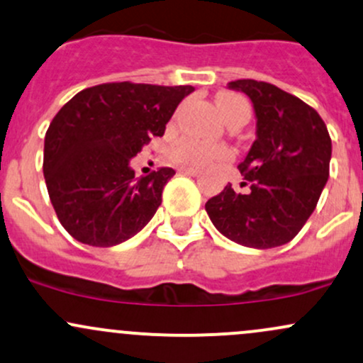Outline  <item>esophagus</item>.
Instances as JSON below:
<instances>
[{"mask_svg": "<svg viewBox=\"0 0 363 363\" xmlns=\"http://www.w3.org/2000/svg\"><path fill=\"white\" fill-rule=\"evenodd\" d=\"M181 174H186V175H200L201 172H200V170H196V169H191V167H182Z\"/></svg>", "mask_w": 363, "mask_h": 363, "instance_id": "34e87169", "label": "esophagus"}]
</instances>
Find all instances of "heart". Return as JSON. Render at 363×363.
Wrapping results in <instances>:
<instances>
[{"instance_id": "b5f03b06", "label": "heart", "mask_w": 363, "mask_h": 363, "mask_svg": "<svg viewBox=\"0 0 363 363\" xmlns=\"http://www.w3.org/2000/svg\"><path fill=\"white\" fill-rule=\"evenodd\" d=\"M217 108L222 118L229 122L234 117H246L250 115V105L240 94H220L217 98ZM170 157L174 162L188 167H208L215 162L227 160L230 151L225 146L210 145V143L198 141V139H182L170 150Z\"/></svg>"}]
</instances>
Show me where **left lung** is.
<instances>
[{"mask_svg": "<svg viewBox=\"0 0 363 363\" xmlns=\"http://www.w3.org/2000/svg\"><path fill=\"white\" fill-rule=\"evenodd\" d=\"M227 87L252 99L257 117V139L238 165L250 189L236 193L227 184L205 210L227 240L276 248L300 233L328 182V127L312 106L269 82L240 79Z\"/></svg>", "mask_w": 363, "mask_h": 363, "instance_id": "1", "label": "left lung"}]
</instances>
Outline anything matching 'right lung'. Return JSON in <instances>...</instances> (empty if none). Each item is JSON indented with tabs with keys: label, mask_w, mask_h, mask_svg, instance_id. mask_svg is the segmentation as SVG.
Listing matches in <instances>:
<instances>
[{
	"label": "right lung",
	"mask_w": 363,
	"mask_h": 363,
	"mask_svg": "<svg viewBox=\"0 0 363 363\" xmlns=\"http://www.w3.org/2000/svg\"><path fill=\"white\" fill-rule=\"evenodd\" d=\"M193 86L108 82L75 94L45 138L46 188L60 224L74 240L110 248L153 218L174 169L134 177L130 158L167 122Z\"/></svg>",
	"instance_id": "1"
}]
</instances>
